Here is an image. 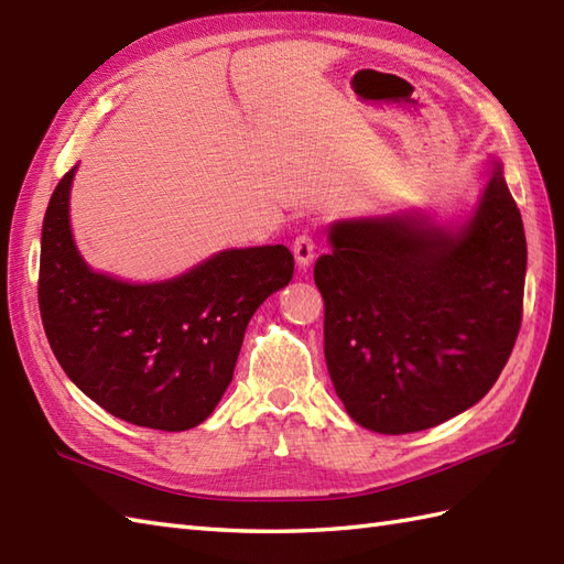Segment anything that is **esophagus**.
<instances>
[{
    "mask_svg": "<svg viewBox=\"0 0 564 564\" xmlns=\"http://www.w3.org/2000/svg\"><path fill=\"white\" fill-rule=\"evenodd\" d=\"M292 253H294V260H296V268H299V270H306V268L313 263L315 243H313V237L308 235V231H304V235H299V237L294 239Z\"/></svg>",
    "mask_w": 564,
    "mask_h": 564,
    "instance_id": "esophagus-1",
    "label": "esophagus"
}]
</instances>
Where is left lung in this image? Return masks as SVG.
Masks as SVG:
<instances>
[{
  "mask_svg": "<svg viewBox=\"0 0 564 564\" xmlns=\"http://www.w3.org/2000/svg\"><path fill=\"white\" fill-rule=\"evenodd\" d=\"M469 210L335 219L313 278L325 361L347 414L368 431L433 429L484 400L521 325L527 237L502 162Z\"/></svg>",
  "mask_w": 564,
  "mask_h": 564,
  "instance_id": "obj_1",
  "label": "left lung"
}]
</instances>
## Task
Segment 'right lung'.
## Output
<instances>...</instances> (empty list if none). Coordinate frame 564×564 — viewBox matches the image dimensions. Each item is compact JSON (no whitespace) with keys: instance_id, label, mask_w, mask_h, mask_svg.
<instances>
[{"instance_id":"1","label":"right lung","mask_w":564,"mask_h":564,"mask_svg":"<svg viewBox=\"0 0 564 564\" xmlns=\"http://www.w3.org/2000/svg\"><path fill=\"white\" fill-rule=\"evenodd\" d=\"M68 170L40 237L37 301L45 335L68 380L109 414L143 429L188 431L229 388L246 325L290 284L282 243L225 249L160 282L93 270L72 231Z\"/></svg>"}]
</instances>
